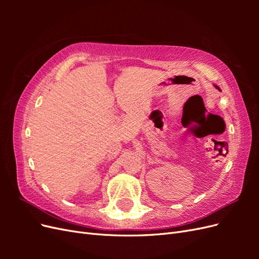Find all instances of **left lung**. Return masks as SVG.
<instances>
[{
	"mask_svg": "<svg viewBox=\"0 0 259 259\" xmlns=\"http://www.w3.org/2000/svg\"><path fill=\"white\" fill-rule=\"evenodd\" d=\"M215 88H217V90H219V88H218V86H215ZM219 91H221V90H219Z\"/></svg>",
	"mask_w": 259,
	"mask_h": 259,
	"instance_id": "left-lung-1",
	"label": "left lung"
}]
</instances>
